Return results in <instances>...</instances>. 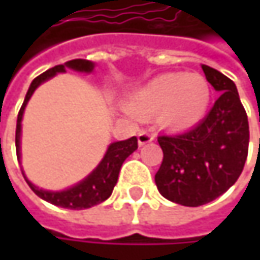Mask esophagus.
Listing matches in <instances>:
<instances>
[{
  "mask_svg": "<svg viewBox=\"0 0 260 260\" xmlns=\"http://www.w3.org/2000/svg\"><path fill=\"white\" fill-rule=\"evenodd\" d=\"M153 140H155V135L152 132H149V131H140L138 132V144L140 146H144V144H147V143H150Z\"/></svg>",
  "mask_w": 260,
  "mask_h": 260,
  "instance_id": "obj_1",
  "label": "esophagus"
}]
</instances>
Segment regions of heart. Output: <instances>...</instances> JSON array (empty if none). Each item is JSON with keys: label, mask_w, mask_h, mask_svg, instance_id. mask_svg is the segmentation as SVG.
Wrapping results in <instances>:
<instances>
[{"label": "heart", "mask_w": 260, "mask_h": 260, "mask_svg": "<svg viewBox=\"0 0 260 260\" xmlns=\"http://www.w3.org/2000/svg\"><path fill=\"white\" fill-rule=\"evenodd\" d=\"M211 102V85L202 75L164 74L134 91L126 101V110L137 117H147L158 111L162 126L186 129L199 123Z\"/></svg>", "instance_id": "obj_1"}]
</instances>
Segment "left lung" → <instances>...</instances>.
I'll use <instances>...</instances> for the list:
<instances>
[{
  "mask_svg": "<svg viewBox=\"0 0 260 260\" xmlns=\"http://www.w3.org/2000/svg\"><path fill=\"white\" fill-rule=\"evenodd\" d=\"M220 98L194 128L159 135L164 158L155 175L161 196L183 206H200L224 194L238 181L248 153V120L231 78L202 64Z\"/></svg>",
  "mask_w": 260,
  "mask_h": 260,
  "instance_id": "left-lung-1",
  "label": "left lung"
}]
</instances>
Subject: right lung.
<instances>
[{
  "mask_svg": "<svg viewBox=\"0 0 260 260\" xmlns=\"http://www.w3.org/2000/svg\"><path fill=\"white\" fill-rule=\"evenodd\" d=\"M72 69L77 72H84V74H90L94 69V63L88 61V60H71L64 64H58L54 66L51 69H48L46 72H43L42 75H39L37 78L32 79L28 91H26L25 101L19 110L18 114V122H16V155H18V161H21V123H22V116L25 111L26 104L29 101V98L32 96L34 90L45 81H48L49 78L55 77L57 74H63L66 72V69ZM138 147V141L137 137H131L128 140L123 141H116L111 143L102 158V161L99 162V166L82 181L78 182L77 185L63 189V191H48V189H42L36 185H32L31 182L26 179V183L29 185V188L43 200L60 206V208H68V209H87L91 208L94 205H99L102 202H105L113 189L114 185L117 183L119 179V172L120 167L123 164V161L129 156L132 152H135Z\"/></svg>",
  "mask_w": 260,
  "mask_h": 260,
  "instance_id": "right-lung-1",
  "label": "right lung"
}]
</instances>
